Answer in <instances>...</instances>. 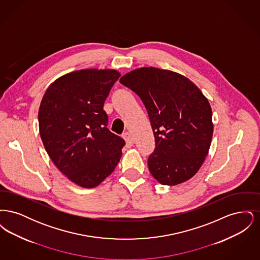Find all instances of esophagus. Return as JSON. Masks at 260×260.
I'll list each match as a JSON object with an SVG mask.
<instances>
[{
  "mask_svg": "<svg viewBox=\"0 0 260 260\" xmlns=\"http://www.w3.org/2000/svg\"><path fill=\"white\" fill-rule=\"evenodd\" d=\"M123 137H124V141L126 142L127 145H133L134 144L135 140H134L133 136H132L129 133H124V135H123Z\"/></svg>",
  "mask_w": 260,
  "mask_h": 260,
  "instance_id": "obj_1",
  "label": "esophagus"
}]
</instances>
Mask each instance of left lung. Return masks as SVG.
Listing matches in <instances>:
<instances>
[{
  "mask_svg": "<svg viewBox=\"0 0 260 260\" xmlns=\"http://www.w3.org/2000/svg\"><path fill=\"white\" fill-rule=\"evenodd\" d=\"M120 82L148 112L156 144L148 158L153 177L162 185L192 178L209 153L213 134L208 99L185 76L155 67L133 70Z\"/></svg>",
  "mask_w": 260,
  "mask_h": 260,
  "instance_id": "1",
  "label": "left lung"
}]
</instances>
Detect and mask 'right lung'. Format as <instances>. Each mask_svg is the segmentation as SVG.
<instances>
[{
	"mask_svg": "<svg viewBox=\"0 0 260 260\" xmlns=\"http://www.w3.org/2000/svg\"><path fill=\"white\" fill-rule=\"evenodd\" d=\"M121 74L83 69L63 75L45 92L38 114L40 136L51 161L73 183L99 186L121 159L124 140L108 128L104 101Z\"/></svg>",
	"mask_w": 260,
	"mask_h": 260,
	"instance_id": "obj_1",
	"label": "right lung"
}]
</instances>
